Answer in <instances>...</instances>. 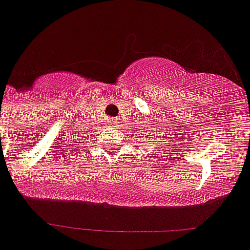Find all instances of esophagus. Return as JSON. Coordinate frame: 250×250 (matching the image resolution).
<instances>
[{"label": "esophagus", "mask_w": 250, "mask_h": 250, "mask_svg": "<svg viewBox=\"0 0 250 250\" xmlns=\"http://www.w3.org/2000/svg\"><path fill=\"white\" fill-rule=\"evenodd\" d=\"M110 124H111V125H115V121L111 120V121H110Z\"/></svg>", "instance_id": "1"}]
</instances>
